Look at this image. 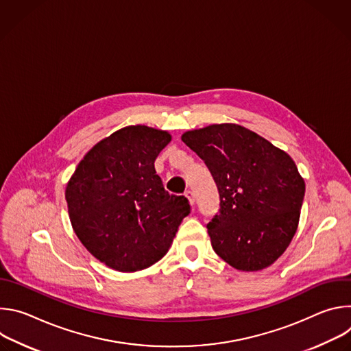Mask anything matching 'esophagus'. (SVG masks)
I'll list each match as a JSON object with an SVG mask.
<instances>
[{"mask_svg":"<svg viewBox=\"0 0 351 351\" xmlns=\"http://www.w3.org/2000/svg\"><path fill=\"white\" fill-rule=\"evenodd\" d=\"M184 195H186V198L189 199L190 206H194V194H193V191H191V190H186V191H184Z\"/></svg>","mask_w":351,"mask_h":351,"instance_id":"1","label":"esophagus"}]
</instances>
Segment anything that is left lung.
Returning a JSON list of instances; mask_svg holds the SVG:
<instances>
[{
  "instance_id": "left-lung-1",
  "label": "left lung",
  "mask_w": 351,
  "mask_h": 351,
  "mask_svg": "<svg viewBox=\"0 0 351 351\" xmlns=\"http://www.w3.org/2000/svg\"><path fill=\"white\" fill-rule=\"evenodd\" d=\"M204 161L219 193L207 229L214 252L239 271L272 265L290 244L306 191L294 161L264 137L236 123L182 134Z\"/></svg>"
}]
</instances>
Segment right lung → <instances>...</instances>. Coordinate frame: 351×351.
Returning <instances> with one entry per match:
<instances>
[{"label": "right lung", "instance_id": "1", "mask_svg": "<svg viewBox=\"0 0 351 351\" xmlns=\"http://www.w3.org/2000/svg\"><path fill=\"white\" fill-rule=\"evenodd\" d=\"M171 138L144 125L119 129L90 149L66 184L76 236L115 271L134 272L160 261L190 214L189 199L169 194L154 168Z\"/></svg>", "mask_w": 351, "mask_h": 351}]
</instances>
